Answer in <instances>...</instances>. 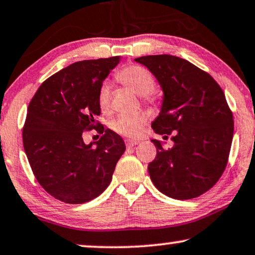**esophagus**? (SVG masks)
Masks as SVG:
<instances>
[{"instance_id": "34e87169", "label": "esophagus", "mask_w": 255, "mask_h": 255, "mask_svg": "<svg viewBox=\"0 0 255 255\" xmlns=\"http://www.w3.org/2000/svg\"><path fill=\"white\" fill-rule=\"evenodd\" d=\"M136 144H138L137 140H127V141H126V145H127L128 148L134 147V145H136Z\"/></svg>"}]
</instances>
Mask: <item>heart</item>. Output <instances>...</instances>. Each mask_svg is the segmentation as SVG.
I'll return each instance as SVG.
<instances>
[{"mask_svg":"<svg viewBox=\"0 0 255 255\" xmlns=\"http://www.w3.org/2000/svg\"><path fill=\"white\" fill-rule=\"evenodd\" d=\"M118 79L128 86L134 92L144 98H149L156 86L155 78L147 69L140 65H129L122 69L118 73ZM111 85L107 81L101 84L98 91V105L101 112L106 113L111 107ZM147 117L143 113L134 114H121L111 122V128L117 133L125 135V136L135 137L141 133Z\"/></svg>","mask_w":255,"mask_h":255,"instance_id":"b5f03b06","label":"heart"}]
</instances>
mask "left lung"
<instances>
[{
  "instance_id": "left-lung-1",
  "label": "left lung",
  "mask_w": 255,
  "mask_h": 255,
  "mask_svg": "<svg viewBox=\"0 0 255 255\" xmlns=\"http://www.w3.org/2000/svg\"><path fill=\"white\" fill-rule=\"evenodd\" d=\"M147 67L163 91L158 117L151 127L172 148L151 140L157 149L148 172L162 193L175 199L203 195L225 170L233 138V115L225 94L209 73L188 60L156 54L135 59Z\"/></svg>"
}]
</instances>
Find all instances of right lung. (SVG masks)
<instances>
[{
    "mask_svg": "<svg viewBox=\"0 0 255 255\" xmlns=\"http://www.w3.org/2000/svg\"><path fill=\"white\" fill-rule=\"evenodd\" d=\"M120 59L71 64L47 78L29 104L23 145L30 167L43 189L67 204L101 195L126 150L122 137L108 128L99 141L86 144L83 138L96 128L98 91Z\"/></svg>",
    "mask_w": 255,
    "mask_h": 255,
    "instance_id": "1",
    "label": "right lung"
}]
</instances>
